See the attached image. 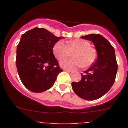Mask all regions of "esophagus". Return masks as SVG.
Returning <instances> with one entry per match:
<instances>
[{
	"mask_svg": "<svg viewBox=\"0 0 128 128\" xmlns=\"http://www.w3.org/2000/svg\"><path fill=\"white\" fill-rule=\"evenodd\" d=\"M66 71L68 72V73L70 74H73V71H71V70H66Z\"/></svg>",
	"mask_w": 128,
	"mask_h": 128,
	"instance_id": "1",
	"label": "esophagus"
}]
</instances>
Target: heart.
Segmentation results:
<instances>
[{"instance_id": "1", "label": "heart", "mask_w": 128, "mask_h": 128, "mask_svg": "<svg viewBox=\"0 0 128 128\" xmlns=\"http://www.w3.org/2000/svg\"><path fill=\"white\" fill-rule=\"evenodd\" d=\"M55 58L61 60L71 56L73 59L64 60L60 62V66L69 70H74L77 68H87L92 66L97 58L96 51L90 46L87 40L76 39L68 42L67 44L63 41L56 42L52 49Z\"/></svg>"}]
</instances>
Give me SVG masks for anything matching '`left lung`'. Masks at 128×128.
I'll use <instances>...</instances> for the list:
<instances>
[{
	"instance_id": "1",
	"label": "left lung",
	"mask_w": 128,
	"mask_h": 128,
	"mask_svg": "<svg viewBox=\"0 0 128 128\" xmlns=\"http://www.w3.org/2000/svg\"><path fill=\"white\" fill-rule=\"evenodd\" d=\"M92 41L96 48L98 57L95 62L82 74L80 82L72 83L74 92L86 100H95L105 95L116 79L118 64L114 48L100 34H92L81 37Z\"/></svg>"
}]
</instances>
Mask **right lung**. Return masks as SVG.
<instances>
[{"label": "right lung", "instance_id": "add662e5", "mask_svg": "<svg viewBox=\"0 0 128 128\" xmlns=\"http://www.w3.org/2000/svg\"><path fill=\"white\" fill-rule=\"evenodd\" d=\"M62 38L39 28L22 36L16 50V68L23 84L32 92L51 88L63 71L52 51L55 44Z\"/></svg>", "mask_w": 128, "mask_h": 128}]
</instances>
